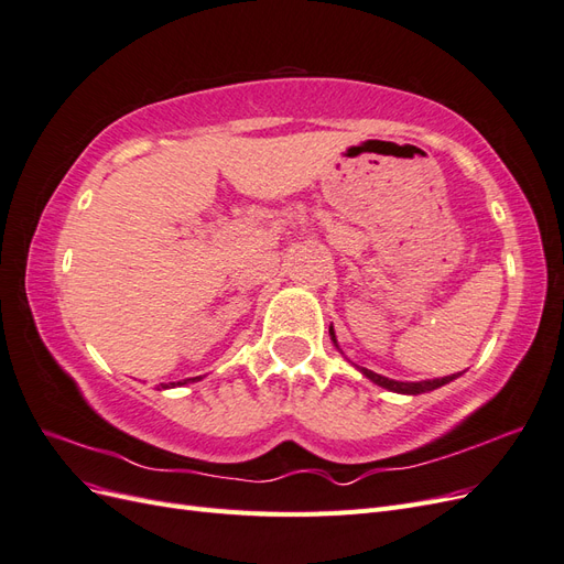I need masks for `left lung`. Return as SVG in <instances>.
Segmentation results:
<instances>
[{"label": "left lung", "instance_id": "8db88e82", "mask_svg": "<svg viewBox=\"0 0 564 564\" xmlns=\"http://www.w3.org/2000/svg\"><path fill=\"white\" fill-rule=\"evenodd\" d=\"M329 336H332V340H334V346L338 348V340H336V334H334V329H332V327H329ZM338 350H340V348H338ZM355 367H357V365H355ZM357 369H360L371 383H377V386H381V388H386V390H390V392H400V395H421V392L435 390V388H440V386H445V383H449V381L458 379L460 373H464V371H458V373H452V377L429 379V381H395V379L381 377V373L371 371V369H365V367H357Z\"/></svg>", "mask_w": 564, "mask_h": 564}]
</instances>
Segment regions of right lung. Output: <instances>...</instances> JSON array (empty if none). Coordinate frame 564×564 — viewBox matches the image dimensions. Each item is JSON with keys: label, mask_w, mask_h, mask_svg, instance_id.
I'll list each match as a JSON object with an SVG mask.
<instances>
[{"label": "right lung", "mask_w": 564, "mask_h": 564, "mask_svg": "<svg viewBox=\"0 0 564 564\" xmlns=\"http://www.w3.org/2000/svg\"><path fill=\"white\" fill-rule=\"evenodd\" d=\"M199 379H202V377H195V379H185V381H178V383H169V386H166V383H160V386H158V390H166V388H176V386H185V383H191V381L195 383V381H199Z\"/></svg>", "instance_id": "1"}]
</instances>
